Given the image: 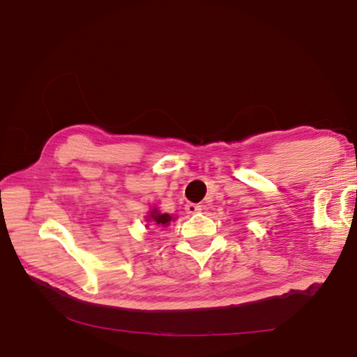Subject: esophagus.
<instances>
[{
  "label": "esophagus",
  "instance_id": "34e87169",
  "mask_svg": "<svg viewBox=\"0 0 357 357\" xmlns=\"http://www.w3.org/2000/svg\"><path fill=\"white\" fill-rule=\"evenodd\" d=\"M202 210V207L201 206H198V204H192V202H188L187 206H185V211L187 213H199V211Z\"/></svg>",
  "mask_w": 357,
  "mask_h": 357
}]
</instances>
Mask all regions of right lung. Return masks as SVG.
I'll return each mask as SVG.
<instances>
[{
    "label": "right lung",
    "instance_id": "right-lung-1",
    "mask_svg": "<svg viewBox=\"0 0 357 357\" xmlns=\"http://www.w3.org/2000/svg\"><path fill=\"white\" fill-rule=\"evenodd\" d=\"M172 219L173 218L170 215L159 213L158 208H153L147 216V222H151V225H158V227H167L170 224Z\"/></svg>",
    "mask_w": 357,
    "mask_h": 357
}]
</instances>
